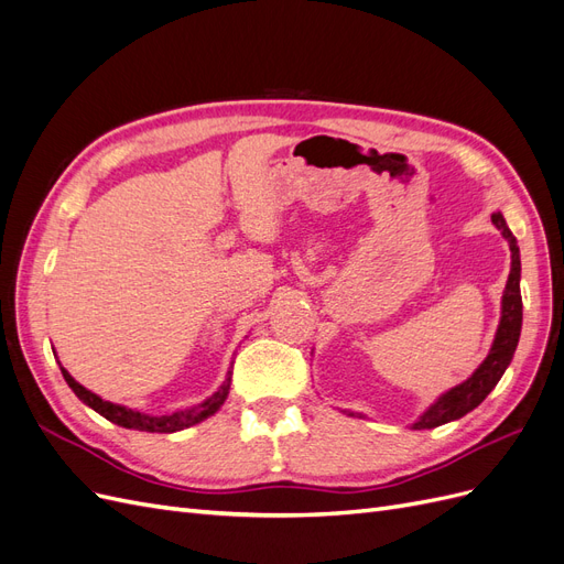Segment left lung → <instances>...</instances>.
I'll use <instances>...</instances> for the list:
<instances>
[{"mask_svg":"<svg viewBox=\"0 0 564 564\" xmlns=\"http://www.w3.org/2000/svg\"><path fill=\"white\" fill-rule=\"evenodd\" d=\"M492 225L501 231L503 239L508 241V248H511V274H508L503 295H501V318H499V328L492 341V349H489L487 358L476 368V372L470 375L462 384L452 387L449 391L441 393L438 401L431 403L420 420L412 424L414 431L422 429H435L443 426L447 422L462 420V416L470 410H476L487 393L492 391L506 368L511 366L518 339H520V328H522V297H520V248L516 236L508 229L503 215L497 210L492 213ZM349 416H362L358 412L344 410Z\"/></svg>","mask_w":564,"mask_h":564,"instance_id":"obj_1","label":"left lung"}]
</instances>
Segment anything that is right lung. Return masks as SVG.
I'll return each mask as SVG.
<instances>
[{"mask_svg": "<svg viewBox=\"0 0 564 564\" xmlns=\"http://www.w3.org/2000/svg\"><path fill=\"white\" fill-rule=\"evenodd\" d=\"M231 368H234V362L229 366L223 384L217 387V391L213 395H208L206 401L196 403L192 408H185V410L171 412V414H144V412L126 408V405L110 403V401H105V398H100L98 393L82 387L79 381L72 377L63 366H61V372L67 381V387L75 391L79 401L84 405H88L90 410H96L98 414H102L105 420H110L112 424H119L123 429H135V431H150V433H175V431H183V429H189L198 422L208 420V416H213L217 410L225 405L227 395H229V387H231Z\"/></svg>", "mask_w": 564, "mask_h": 564, "instance_id": "obj_1", "label": "right lung"}]
</instances>
